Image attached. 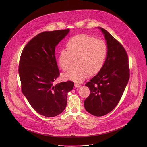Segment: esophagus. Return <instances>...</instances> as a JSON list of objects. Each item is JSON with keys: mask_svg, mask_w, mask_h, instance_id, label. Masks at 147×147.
I'll list each match as a JSON object with an SVG mask.
<instances>
[{"mask_svg": "<svg viewBox=\"0 0 147 147\" xmlns=\"http://www.w3.org/2000/svg\"><path fill=\"white\" fill-rule=\"evenodd\" d=\"M80 85L79 84H78V83H75V87L76 88H79V87H80Z\"/></svg>", "mask_w": 147, "mask_h": 147, "instance_id": "1", "label": "esophagus"}]
</instances>
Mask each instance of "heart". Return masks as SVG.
Listing matches in <instances>:
<instances>
[{"label":"heart","mask_w":147,"mask_h":147,"mask_svg":"<svg viewBox=\"0 0 147 147\" xmlns=\"http://www.w3.org/2000/svg\"><path fill=\"white\" fill-rule=\"evenodd\" d=\"M66 47L67 50L62 49L59 53L60 67L68 71L75 59L77 67L64 75V79L81 83L89 74H97L102 68L107 55V46L103 40L80 34L70 38Z\"/></svg>","instance_id":"1"}]
</instances>
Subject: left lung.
<instances>
[{
    "mask_svg": "<svg viewBox=\"0 0 147 147\" xmlns=\"http://www.w3.org/2000/svg\"><path fill=\"white\" fill-rule=\"evenodd\" d=\"M107 51L101 70L85 85L90 94L84 102L85 110L97 117L105 115L119 103L129 78L128 56L123 46L105 29Z\"/></svg>",
    "mask_w": 147,
    "mask_h": 147,
    "instance_id": "left-lung-1",
    "label": "left lung"
}]
</instances>
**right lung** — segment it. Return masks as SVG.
<instances>
[{
    "label": "right lung",
    "instance_id": "1",
    "mask_svg": "<svg viewBox=\"0 0 147 147\" xmlns=\"http://www.w3.org/2000/svg\"><path fill=\"white\" fill-rule=\"evenodd\" d=\"M69 32L64 29L41 33L26 44L21 53L19 74L22 92L34 110L45 117L62 113L68 93L74 88L71 81L54 84L60 74L55 47Z\"/></svg>",
    "mask_w": 147,
    "mask_h": 147
}]
</instances>
